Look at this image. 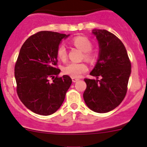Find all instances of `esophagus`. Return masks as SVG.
I'll return each instance as SVG.
<instances>
[{"mask_svg": "<svg viewBox=\"0 0 147 147\" xmlns=\"http://www.w3.org/2000/svg\"><path fill=\"white\" fill-rule=\"evenodd\" d=\"M72 82H77V81L78 80V78H72Z\"/></svg>", "mask_w": 147, "mask_h": 147, "instance_id": "obj_1", "label": "esophagus"}]
</instances>
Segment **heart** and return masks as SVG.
I'll use <instances>...</instances> for the list:
<instances>
[{"mask_svg":"<svg viewBox=\"0 0 147 147\" xmlns=\"http://www.w3.org/2000/svg\"><path fill=\"white\" fill-rule=\"evenodd\" d=\"M72 44L77 48L82 50L83 58L89 63H93L97 59V55L95 51L92 50V43L87 37L84 35L76 36L72 40ZM57 56L61 61L65 62L67 58V51L64 44H60L57 49ZM87 67L84 63H69L63 69L65 75L72 78H79L82 73L87 72Z\"/></svg>","mask_w":147,"mask_h":147,"instance_id":"1","label":"heart"}]
</instances>
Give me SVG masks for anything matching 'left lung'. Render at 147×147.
<instances>
[{
	"label": "left lung",
	"instance_id": "obj_1",
	"mask_svg": "<svg viewBox=\"0 0 147 147\" xmlns=\"http://www.w3.org/2000/svg\"><path fill=\"white\" fill-rule=\"evenodd\" d=\"M100 45V56L90 75L84 78L87 88L83 98L87 106L97 113L112 110L122 102L127 92L131 63L121 40L106 30H94Z\"/></svg>",
	"mask_w": 147,
	"mask_h": 147
}]
</instances>
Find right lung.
Wrapping results in <instances>:
<instances>
[{
    "instance_id": "right-lung-1",
    "label": "right lung",
    "mask_w": 147,
    "mask_h": 147,
    "mask_svg": "<svg viewBox=\"0 0 147 147\" xmlns=\"http://www.w3.org/2000/svg\"><path fill=\"white\" fill-rule=\"evenodd\" d=\"M68 36L40 31L29 37L20 48L15 65L16 90L20 101L34 113H55L72 84L68 75L58 77L60 69L57 67V47Z\"/></svg>"
}]
</instances>
